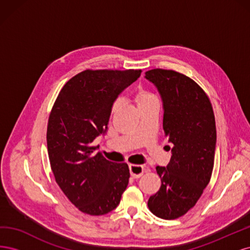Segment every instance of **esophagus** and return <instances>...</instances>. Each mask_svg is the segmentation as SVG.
Masks as SVG:
<instances>
[{
    "label": "esophagus",
    "mask_w": 250,
    "mask_h": 250,
    "mask_svg": "<svg viewBox=\"0 0 250 250\" xmlns=\"http://www.w3.org/2000/svg\"><path fill=\"white\" fill-rule=\"evenodd\" d=\"M129 171L133 178H140L144 174V172H145V169L143 168V166L129 165Z\"/></svg>",
    "instance_id": "esophagus-1"
}]
</instances>
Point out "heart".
<instances>
[{
	"label": "heart",
	"mask_w": 250,
	"mask_h": 250,
	"mask_svg": "<svg viewBox=\"0 0 250 250\" xmlns=\"http://www.w3.org/2000/svg\"><path fill=\"white\" fill-rule=\"evenodd\" d=\"M134 99H135V102H137V104H138L139 109L144 106H146V105H148V104L157 102V97L153 93H151L150 90L144 88V87H139L137 90H135ZM118 107H119V101H115L111 106V111L112 112L116 111L118 109Z\"/></svg>",
	"instance_id": "obj_1"
}]
</instances>
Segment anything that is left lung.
<instances>
[{"mask_svg":"<svg viewBox=\"0 0 250 250\" xmlns=\"http://www.w3.org/2000/svg\"><path fill=\"white\" fill-rule=\"evenodd\" d=\"M145 75L162 96L164 132L173 145L167 167H156L162 186L150 196L148 208L156 217L173 220L195 206L209 183L217 140L215 116L209 98L190 77L164 69Z\"/></svg>","mask_w":250,"mask_h":250,"instance_id":"obj_1","label":"left lung"}]
</instances>
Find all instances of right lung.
Listing matches in <instances>:
<instances>
[{
	"label": "right lung",
	"instance_id": "add662e5",
	"mask_svg": "<svg viewBox=\"0 0 250 250\" xmlns=\"http://www.w3.org/2000/svg\"><path fill=\"white\" fill-rule=\"evenodd\" d=\"M142 70H85L67 81L49 116L48 154L62 191L82 213L101 216L115 209L129 181L125 163L95 153L94 140L106 132L111 106Z\"/></svg>",
	"mask_w": 250,
	"mask_h": 250
}]
</instances>
